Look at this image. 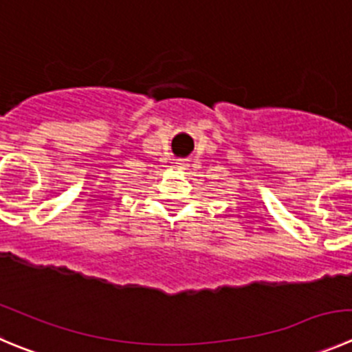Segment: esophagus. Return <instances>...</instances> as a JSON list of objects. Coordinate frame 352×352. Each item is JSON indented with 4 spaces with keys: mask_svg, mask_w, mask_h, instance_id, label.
I'll list each match as a JSON object with an SVG mask.
<instances>
[{
    "mask_svg": "<svg viewBox=\"0 0 352 352\" xmlns=\"http://www.w3.org/2000/svg\"><path fill=\"white\" fill-rule=\"evenodd\" d=\"M177 166H180V168L187 166V160H177Z\"/></svg>",
    "mask_w": 352,
    "mask_h": 352,
    "instance_id": "esophagus-1",
    "label": "esophagus"
}]
</instances>
